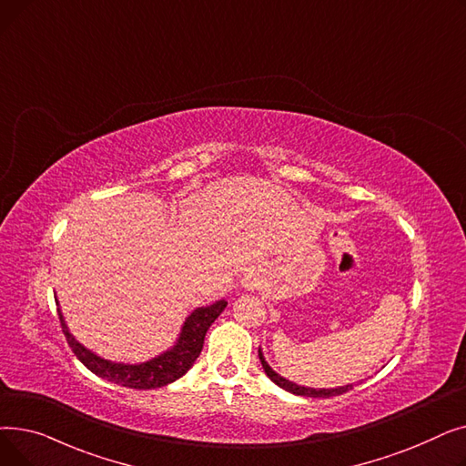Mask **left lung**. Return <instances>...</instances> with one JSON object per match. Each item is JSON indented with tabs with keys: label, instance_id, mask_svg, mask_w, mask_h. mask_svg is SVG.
<instances>
[{
	"label": "left lung",
	"instance_id": "obj_1",
	"mask_svg": "<svg viewBox=\"0 0 466 466\" xmlns=\"http://www.w3.org/2000/svg\"><path fill=\"white\" fill-rule=\"evenodd\" d=\"M258 359H260V362H262V369H264L266 376L270 378L276 385H279V387H283L285 390H289V393H292V395L311 397V399H319V397H321V399H329V397H336V395H344V393H348L350 389H353V385L338 387V389H311V387H300V385H297V383H292V381L281 378L279 374H276V372L270 369V366H268V362L264 360L260 350H258Z\"/></svg>",
	"mask_w": 466,
	"mask_h": 466
}]
</instances>
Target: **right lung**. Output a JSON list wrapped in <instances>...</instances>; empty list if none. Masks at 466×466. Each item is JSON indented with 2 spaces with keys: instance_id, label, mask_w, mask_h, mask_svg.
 <instances>
[{
  "instance_id": "1",
  "label": "right lung",
  "mask_w": 466,
  "mask_h": 466,
  "mask_svg": "<svg viewBox=\"0 0 466 466\" xmlns=\"http://www.w3.org/2000/svg\"><path fill=\"white\" fill-rule=\"evenodd\" d=\"M225 308H227V300H218L208 308L194 309L183 325L177 346H174V350L166 351L164 355L141 364H120V362H111L94 355L69 334L60 309H58V317L62 323V332L67 339L71 351L76 353V357L86 366L90 372L111 383L141 390V389L164 387L171 381L179 380L183 374H187V370L194 364V360L198 359L204 348V338L208 329L211 327V323L217 319V317L223 313Z\"/></svg>"
}]
</instances>
